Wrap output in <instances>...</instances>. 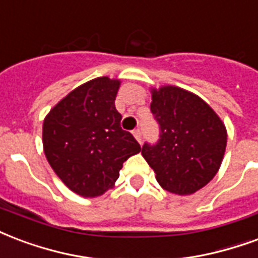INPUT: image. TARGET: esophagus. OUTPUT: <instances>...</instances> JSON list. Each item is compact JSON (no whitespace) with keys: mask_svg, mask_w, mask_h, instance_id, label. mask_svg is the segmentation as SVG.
<instances>
[{"mask_svg":"<svg viewBox=\"0 0 258 258\" xmlns=\"http://www.w3.org/2000/svg\"><path fill=\"white\" fill-rule=\"evenodd\" d=\"M133 134H134V137H135V139H137V141H138L139 144H142V131H141V130H134V131H133Z\"/></svg>","mask_w":258,"mask_h":258,"instance_id":"1","label":"esophagus"}]
</instances>
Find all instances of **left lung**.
<instances>
[{
	"mask_svg": "<svg viewBox=\"0 0 258 258\" xmlns=\"http://www.w3.org/2000/svg\"><path fill=\"white\" fill-rule=\"evenodd\" d=\"M150 110L160 138L153 145L145 142L142 156L167 191L196 192L220 168L227 145L224 124L198 95L175 86L153 89Z\"/></svg>",
	"mask_w": 258,
	"mask_h": 258,
	"instance_id": "left-lung-1",
	"label": "left lung"
}]
</instances>
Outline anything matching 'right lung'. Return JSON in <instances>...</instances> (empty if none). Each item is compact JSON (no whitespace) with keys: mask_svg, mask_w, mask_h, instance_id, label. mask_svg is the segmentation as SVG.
I'll list each match as a JSON object with an SVG mask.
<instances>
[{"mask_svg":"<svg viewBox=\"0 0 258 258\" xmlns=\"http://www.w3.org/2000/svg\"><path fill=\"white\" fill-rule=\"evenodd\" d=\"M120 81L97 78L76 87L43 121V150L53 171L82 197L113 187L123 163L141 145L120 125L114 106Z\"/></svg>","mask_w":258,"mask_h":258,"instance_id":"right-lung-1","label":"right lung"}]
</instances>
